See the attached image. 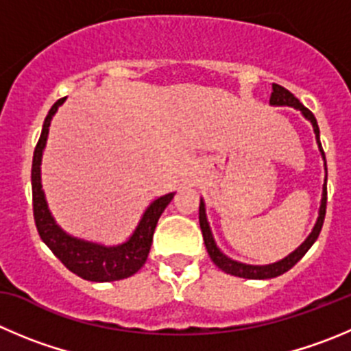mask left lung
<instances>
[{"label": "left lung", "mask_w": 351, "mask_h": 351, "mask_svg": "<svg viewBox=\"0 0 351 351\" xmlns=\"http://www.w3.org/2000/svg\"><path fill=\"white\" fill-rule=\"evenodd\" d=\"M270 105H288V106H295L298 108L306 119L312 122L313 125V132H315V138L317 143H319V148L320 153H322V158L326 160V155H324V149L322 145H320V138H319V125H317V120L313 117V113L310 112L306 106H303L300 103V99L296 98L293 93H289L288 89L282 88L279 84H272V95H270ZM328 170V167H326ZM328 181V179H326ZM326 203H328V186L324 184V191H322V203H320V210H319V219H317L315 228L313 231L310 232L308 238L305 239L300 248H296L291 255H288L286 258H282L281 262H276V263H270V265H246V263H239L234 262V260L228 258V256L223 255L219 248H217L215 241H213V236L210 232L208 228V222H206V215H205V205L203 202L199 203V228H202L203 232V241H205L206 246V252H208L210 258L213 260L217 267L223 272L231 274V276H238V278H245V279H270V278H278L281 274L288 272L293 265H296L300 258L308 252L310 246L315 243V239L319 238L320 234V229H322V223H324V217H326Z\"/></svg>", "instance_id": "1"}]
</instances>
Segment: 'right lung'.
<instances>
[{"label":"right lung","instance_id":"add662e5","mask_svg":"<svg viewBox=\"0 0 351 351\" xmlns=\"http://www.w3.org/2000/svg\"><path fill=\"white\" fill-rule=\"evenodd\" d=\"M63 101H65V98L58 99L46 115L41 138L36 145L34 158H32V210H34L36 228H38L43 241L53 252V255L79 278L95 282L120 281V279L131 278L132 274H136L145 265L149 248H152L156 222H158L165 206L170 203V199L173 198V193L155 199L146 208L136 231L132 232L129 241H125L123 245L101 246L96 245V243L72 238L66 232H63L49 213L45 193L41 188L43 149H45L46 139H48L49 123H51L53 115Z\"/></svg>","mask_w":351,"mask_h":351}]
</instances>
